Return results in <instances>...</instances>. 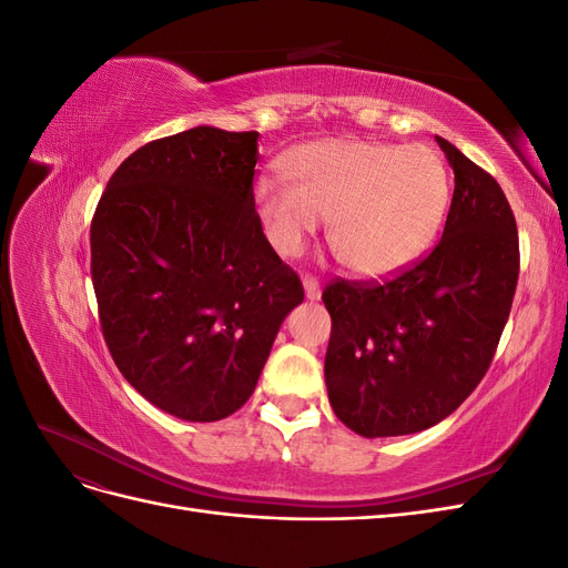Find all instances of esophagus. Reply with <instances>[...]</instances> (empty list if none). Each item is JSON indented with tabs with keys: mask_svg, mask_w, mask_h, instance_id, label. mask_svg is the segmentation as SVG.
Listing matches in <instances>:
<instances>
[{
	"mask_svg": "<svg viewBox=\"0 0 568 568\" xmlns=\"http://www.w3.org/2000/svg\"><path fill=\"white\" fill-rule=\"evenodd\" d=\"M303 288H305V298L307 301H320L322 298V288H320V282L315 277H305L303 280Z\"/></svg>",
	"mask_w": 568,
	"mask_h": 568,
	"instance_id": "34e87169",
	"label": "esophagus"
}]
</instances>
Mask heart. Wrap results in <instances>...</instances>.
I'll return each instance as SVG.
<instances>
[{
  "instance_id": "b5f03b06",
  "label": "heart",
  "mask_w": 568,
  "mask_h": 568,
  "mask_svg": "<svg viewBox=\"0 0 568 568\" xmlns=\"http://www.w3.org/2000/svg\"><path fill=\"white\" fill-rule=\"evenodd\" d=\"M284 170L291 183L263 175L253 189L272 248L298 255L329 215V242L359 277H390L419 261L450 201L448 170L424 144L336 136L291 149Z\"/></svg>"
}]
</instances>
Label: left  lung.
<instances>
[{
  "mask_svg": "<svg viewBox=\"0 0 568 568\" xmlns=\"http://www.w3.org/2000/svg\"><path fill=\"white\" fill-rule=\"evenodd\" d=\"M455 173L445 230L395 280L324 288V382L334 415L365 438L417 434L469 398L490 367L519 280L517 220L484 168L436 136Z\"/></svg>",
  "mask_w": 568,
  "mask_h": 568,
  "instance_id": "obj_1",
  "label": "left lung"
}]
</instances>
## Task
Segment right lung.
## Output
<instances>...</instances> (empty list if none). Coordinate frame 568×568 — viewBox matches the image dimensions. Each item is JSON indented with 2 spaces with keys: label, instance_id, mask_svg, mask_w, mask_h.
I'll return each mask as SVG.
<instances>
[{
  "label": "right lung",
  "instance_id": "1",
  "mask_svg": "<svg viewBox=\"0 0 568 568\" xmlns=\"http://www.w3.org/2000/svg\"><path fill=\"white\" fill-rule=\"evenodd\" d=\"M257 132L199 125L128 156L92 217V284L120 374L184 422H217L257 384L298 274L253 203Z\"/></svg>",
  "mask_w": 568,
  "mask_h": 568
}]
</instances>
